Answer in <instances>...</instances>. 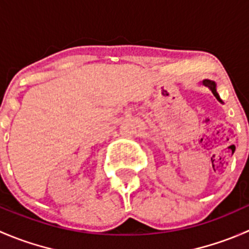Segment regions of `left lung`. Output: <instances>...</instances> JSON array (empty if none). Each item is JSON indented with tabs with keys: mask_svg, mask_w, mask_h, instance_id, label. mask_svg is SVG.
<instances>
[{
	"mask_svg": "<svg viewBox=\"0 0 249 249\" xmlns=\"http://www.w3.org/2000/svg\"><path fill=\"white\" fill-rule=\"evenodd\" d=\"M202 84L205 85V87H207L208 89H210L211 91L213 92V95H214V96H215V99H217L218 101H219V102H222V104H223V101H222V100H220L219 95H218V92H217V89H215V83L213 82V80H210V79H205V80H202Z\"/></svg>",
	"mask_w": 249,
	"mask_h": 249,
	"instance_id": "obj_1",
	"label": "left lung"
}]
</instances>
